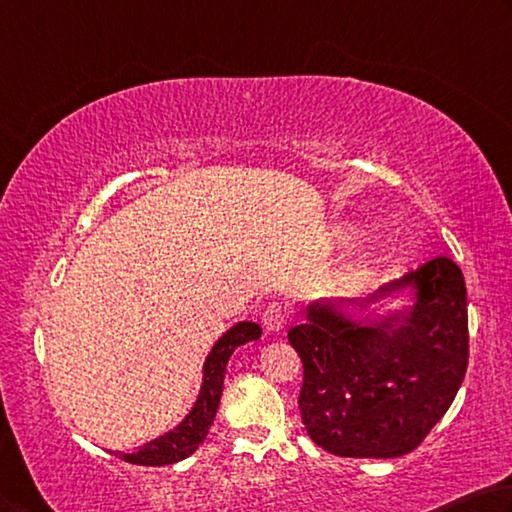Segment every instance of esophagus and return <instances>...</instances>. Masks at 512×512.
I'll use <instances>...</instances> for the list:
<instances>
[{
    "instance_id": "obj_1",
    "label": "esophagus",
    "mask_w": 512,
    "mask_h": 512,
    "mask_svg": "<svg viewBox=\"0 0 512 512\" xmlns=\"http://www.w3.org/2000/svg\"><path fill=\"white\" fill-rule=\"evenodd\" d=\"M263 326H265L267 333L279 335L281 330L285 328V310H283V306H279V303H270V306H267L265 312H263Z\"/></svg>"
}]
</instances>
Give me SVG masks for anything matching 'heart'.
Wrapping results in <instances>:
<instances>
[{
	"label": "heart",
	"instance_id": "b5f03b06",
	"mask_svg": "<svg viewBox=\"0 0 512 512\" xmlns=\"http://www.w3.org/2000/svg\"><path fill=\"white\" fill-rule=\"evenodd\" d=\"M357 233H360V227H357V224H348V227H344L342 229V240H353ZM391 249L389 247H380V249H375V251H371L369 256L364 258V263L360 265V272H357V276H362V274H369L371 270H378V267H382V265H387L389 261H391Z\"/></svg>",
	"mask_w": 512,
	"mask_h": 512
}]
</instances>
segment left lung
<instances>
[{"mask_svg": "<svg viewBox=\"0 0 512 512\" xmlns=\"http://www.w3.org/2000/svg\"><path fill=\"white\" fill-rule=\"evenodd\" d=\"M288 339L308 436L351 459H396L445 416L468 369V292L434 258L371 299H317Z\"/></svg>", "mask_w": 512, "mask_h": 512, "instance_id": "left-lung-1", "label": "left lung"}]
</instances>
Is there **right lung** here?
I'll return each instance as SVG.
<instances>
[{"mask_svg": "<svg viewBox=\"0 0 512 512\" xmlns=\"http://www.w3.org/2000/svg\"><path fill=\"white\" fill-rule=\"evenodd\" d=\"M258 337H261V326L256 321H238L227 333H222L218 342L211 346L209 355H206L202 364L200 393H197L193 407L182 418V423L143 443L137 450L119 452V459L134 465H173L188 459L213 425L215 411H218L222 398L224 375H227V364L233 351L242 344L254 342Z\"/></svg>", "mask_w": 512, "mask_h": 512, "instance_id": "right-lung-1", "label": "right lung"}]
</instances>
